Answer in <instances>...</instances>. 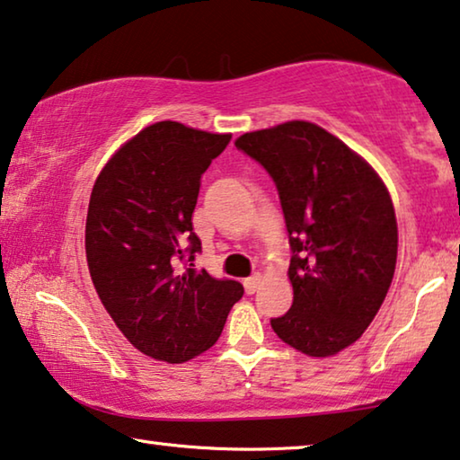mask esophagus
Returning <instances> with one entry per match:
<instances>
[{"instance_id": "1", "label": "esophagus", "mask_w": 460, "mask_h": 460, "mask_svg": "<svg viewBox=\"0 0 460 460\" xmlns=\"http://www.w3.org/2000/svg\"><path fill=\"white\" fill-rule=\"evenodd\" d=\"M260 285H262V274H252L243 280V287H245V293H256L260 289Z\"/></svg>"}]
</instances>
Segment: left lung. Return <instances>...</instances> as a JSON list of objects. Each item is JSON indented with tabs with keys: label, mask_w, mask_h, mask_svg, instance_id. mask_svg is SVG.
I'll list each match as a JSON object with an SVG mask.
<instances>
[{
	"label": "left lung",
	"mask_w": 460,
	"mask_h": 460,
	"mask_svg": "<svg viewBox=\"0 0 460 460\" xmlns=\"http://www.w3.org/2000/svg\"><path fill=\"white\" fill-rule=\"evenodd\" d=\"M235 146L272 177L293 250V305L270 320L272 331L310 358L342 351L378 314L394 277L399 231L386 186L310 121L248 132Z\"/></svg>",
	"instance_id": "left-lung-1"
}]
</instances>
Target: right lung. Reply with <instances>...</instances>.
<instances>
[{"instance_id":"obj_1","label":"right lung","mask_w":460,"mask_h":460,"mask_svg":"<svg viewBox=\"0 0 460 460\" xmlns=\"http://www.w3.org/2000/svg\"><path fill=\"white\" fill-rule=\"evenodd\" d=\"M231 134L159 121L128 140L94 181L86 262L119 331L148 358L183 363L223 332L242 283L194 269L200 177Z\"/></svg>"}]
</instances>
